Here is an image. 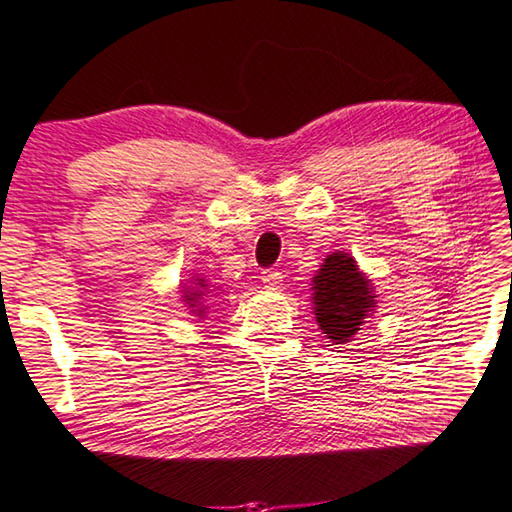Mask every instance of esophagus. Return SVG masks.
<instances>
[{
	"instance_id": "34e87169",
	"label": "esophagus",
	"mask_w": 512,
	"mask_h": 512,
	"mask_svg": "<svg viewBox=\"0 0 512 512\" xmlns=\"http://www.w3.org/2000/svg\"><path fill=\"white\" fill-rule=\"evenodd\" d=\"M261 279H263V286H265V288L276 290V288L281 286V281H283V274H281L279 270H263Z\"/></svg>"
}]
</instances>
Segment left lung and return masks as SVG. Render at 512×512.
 I'll list each match as a JSON object with an SVG mask.
<instances>
[{"label":"left lung","mask_w":512,"mask_h":512,"mask_svg":"<svg viewBox=\"0 0 512 512\" xmlns=\"http://www.w3.org/2000/svg\"><path fill=\"white\" fill-rule=\"evenodd\" d=\"M372 281L358 270L354 256L333 251L313 276V313L333 345H345L374 313Z\"/></svg>","instance_id":"8db88e82"}]
</instances>
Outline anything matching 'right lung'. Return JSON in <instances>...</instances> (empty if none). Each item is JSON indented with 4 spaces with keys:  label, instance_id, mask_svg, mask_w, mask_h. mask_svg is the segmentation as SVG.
Instances as JSON below:
<instances>
[{
    "label": "right lung",
    "instance_id": "1",
    "mask_svg": "<svg viewBox=\"0 0 512 512\" xmlns=\"http://www.w3.org/2000/svg\"><path fill=\"white\" fill-rule=\"evenodd\" d=\"M208 295V286L204 279H195V286L192 288H186V295H183V299H186V304L195 311L197 315H204L206 313V306L201 304V299H204Z\"/></svg>",
    "mask_w": 512,
    "mask_h": 512
}]
</instances>
